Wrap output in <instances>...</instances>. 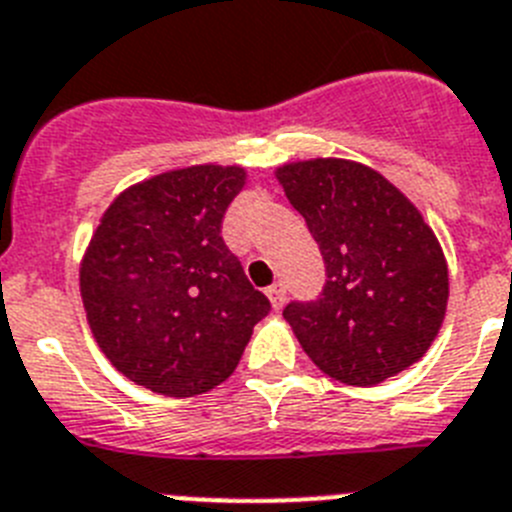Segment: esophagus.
<instances>
[{
	"mask_svg": "<svg viewBox=\"0 0 512 512\" xmlns=\"http://www.w3.org/2000/svg\"><path fill=\"white\" fill-rule=\"evenodd\" d=\"M268 299L270 304H273V309H281V306L286 304V286H283V283H273V286L268 288Z\"/></svg>",
	"mask_w": 512,
	"mask_h": 512,
	"instance_id": "esophagus-1",
	"label": "esophagus"
}]
</instances>
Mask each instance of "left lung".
<instances>
[{
	"label": "left lung",
	"mask_w": 512,
	"mask_h": 512,
	"mask_svg": "<svg viewBox=\"0 0 512 512\" xmlns=\"http://www.w3.org/2000/svg\"><path fill=\"white\" fill-rule=\"evenodd\" d=\"M324 260L317 299L283 317L314 366L373 386L420 361L446 317L448 268L433 229L386 177L345 159L278 170Z\"/></svg>",
	"instance_id": "8db88e82"
}]
</instances>
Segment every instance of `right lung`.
Here are the masks:
<instances>
[{
  "label": "right lung",
  "instance_id": "right-lung-1",
  "mask_svg": "<svg viewBox=\"0 0 512 512\" xmlns=\"http://www.w3.org/2000/svg\"><path fill=\"white\" fill-rule=\"evenodd\" d=\"M239 167H188L133 185L105 211L82 262L92 335L128 379L193 397L237 368L270 301L226 247Z\"/></svg>",
  "mask_w": 512,
  "mask_h": 512
}]
</instances>
